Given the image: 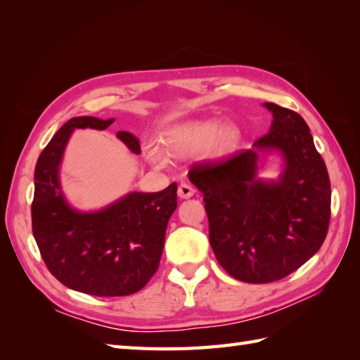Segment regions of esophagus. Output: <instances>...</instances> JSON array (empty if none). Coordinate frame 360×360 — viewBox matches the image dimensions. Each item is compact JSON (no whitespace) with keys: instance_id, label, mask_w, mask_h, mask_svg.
Instances as JSON below:
<instances>
[{"instance_id":"esophagus-1","label":"esophagus","mask_w":360,"mask_h":360,"mask_svg":"<svg viewBox=\"0 0 360 360\" xmlns=\"http://www.w3.org/2000/svg\"><path fill=\"white\" fill-rule=\"evenodd\" d=\"M194 193H195V189L191 185H188V183H181V185L179 186V191H177L180 198H189L194 195Z\"/></svg>"}]
</instances>
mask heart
Masks as SVG:
<instances>
[{
	"label": "heart",
	"mask_w": 360,
	"mask_h": 360,
	"mask_svg": "<svg viewBox=\"0 0 360 360\" xmlns=\"http://www.w3.org/2000/svg\"><path fill=\"white\" fill-rule=\"evenodd\" d=\"M240 129L233 122L220 120H186L171 126L163 135L167 150L175 157H191L205 150L210 158H223L233 154ZM148 162L153 165H165V158L157 148L146 149Z\"/></svg>",
	"instance_id": "1"
}]
</instances>
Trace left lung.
<instances>
[{
    "label": "left lung",
    "instance_id": "obj_1",
    "mask_svg": "<svg viewBox=\"0 0 360 360\" xmlns=\"http://www.w3.org/2000/svg\"><path fill=\"white\" fill-rule=\"evenodd\" d=\"M263 106L273 122L251 149L189 171L203 194L217 262L246 283L294 273L319 251L330 223L328 171L305 120L274 103ZM269 156L279 158L276 179L259 177Z\"/></svg>",
    "mask_w": 360,
    "mask_h": 360
}]
</instances>
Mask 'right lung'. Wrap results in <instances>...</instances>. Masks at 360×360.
I'll return each mask as SVG.
<instances>
[{
    "label": "right lung",
    "mask_w": 360,
    "mask_h": 360,
    "mask_svg": "<svg viewBox=\"0 0 360 360\" xmlns=\"http://www.w3.org/2000/svg\"><path fill=\"white\" fill-rule=\"evenodd\" d=\"M112 123L114 118H70L39 154L34 175L32 231L46 266L68 288L98 297L129 295L149 282L177 207V183L158 193L131 191L100 210H77L68 200L61 163L72 132L105 131ZM115 135L132 154L141 153L134 134Z\"/></svg>",
    "instance_id": "obj_1"
}]
</instances>
